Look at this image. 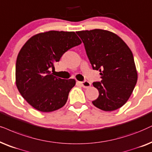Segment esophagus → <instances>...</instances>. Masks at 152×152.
Listing matches in <instances>:
<instances>
[{"label":"esophagus","instance_id":"34e87169","mask_svg":"<svg viewBox=\"0 0 152 152\" xmlns=\"http://www.w3.org/2000/svg\"><path fill=\"white\" fill-rule=\"evenodd\" d=\"M81 86L84 88H88L91 86V84L88 81H84V82H79Z\"/></svg>","mask_w":152,"mask_h":152}]
</instances>
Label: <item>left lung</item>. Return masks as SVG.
I'll return each mask as SVG.
<instances>
[{"instance_id":"8db88e82","label":"left lung","mask_w":152,"mask_h":152,"mask_svg":"<svg viewBox=\"0 0 152 152\" xmlns=\"http://www.w3.org/2000/svg\"><path fill=\"white\" fill-rule=\"evenodd\" d=\"M100 82H94L99 96L92 103L104 111L122 107L131 96L137 80L133 53L121 37L110 31L94 29L77 31Z\"/></svg>"}]
</instances>
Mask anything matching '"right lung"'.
Instances as JSON below:
<instances>
[{
    "label": "right lung",
    "mask_w": 152,
    "mask_h": 152,
    "mask_svg": "<svg viewBox=\"0 0 152 152\" xmlns=\"http://www.w3.org/2000/svg\"><path fill=\"white\" fill-rule=\"evenodd\" d=\"M81 43L75 32L50 31L33 35L22 47L16 62V84L33 107L50 112L66 103L75 80L56 77L50 68L54 69L65 52Z\"/></svg>",
    "instance_id": "add662e5"
}]
</instances>
